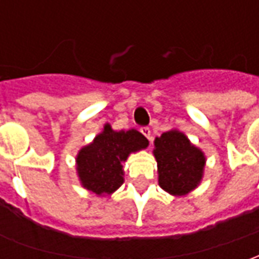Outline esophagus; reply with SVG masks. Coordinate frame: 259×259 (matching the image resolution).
Instances as JSON below:
<instances>
[{
  "label": "esophagus",
  "instance_id": "34e87169",
  "mask_svg": "<svg viewBox=\"0 0 259 259\" xmlns=\"http://www.w3.org/2000/svg\"><path fill=\"white\" fill-rule=\"evenodd\" d=\"M141 133H143V135L146 136L147 139H148V140H150V141L152 140L151 130H150V127H141Z\"/></svg>",
  "mask_w": 259,
  "mask_h": 259
}]
</instances>
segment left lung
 Masks as SVG:
<instances>
[{
  "mask_svg": "<svg viewBox=\"0 0 259 259\" xmlns=\"http://www.w3.org/2000/svg\"><path fill=\"white\" fill-rule=\"evenodd\" d=\"M158 185L175 197L186 195L200 186L206 157L179 129H170L154 141Z\"/></svg>",
  "mask_w": 259,
  "mask_h": 259,
  "instance_id": "obj_1",
  "label": "left lung"
}]
</instances>
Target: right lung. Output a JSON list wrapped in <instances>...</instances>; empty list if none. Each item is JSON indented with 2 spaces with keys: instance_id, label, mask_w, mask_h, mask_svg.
Here are the masks:
<instances>
[{
  "instance_id": "obj_1",
  "label": "right lung",
  "mask_w": 259,
  "mask_h": 259,
  "mask_svg": "<svg viewBox=\"0 0 259 259\" xmlns=\"http://www.w3.org/2000/svg\"><path fill=\"white\" fill-rule=\"evenodd\" d=\"M148 140L136 129L116 130L109 123L81 147L76 155V174L80 185L98 197L113 194L124 182L123 163L130 154L146 150Z\"/></svg>"
}]
</instances>
